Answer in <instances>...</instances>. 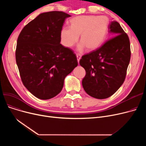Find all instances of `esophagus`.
I'll use <instances>...</instances> for the list:
<instances>
[{"instance_id": "1", "label": "esophagus", "mask_w": 146, "mask_h": 146, "mask_svg": "<svg viewBox=\"0 0 146 146\" xmlns=\"http://www.w3.org/2000/svg\"><path fill=\"white\" fill-rule=\"evenodd\" d=\"M76 57H77L78 63H79V61H80V60L81 58V55L80 54H76Z\"/></svg>"}]
</instances>
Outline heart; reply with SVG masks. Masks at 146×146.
Instances as JSON below:
<instances>
[{
	"label": "heart",
	"mask_w": 146,
	"mask_h": 146,
	"mask_svg": "<svg viewBox=\"0 0 146 146\" xmlns=\"http://www.w3.org/2000/svg\"><path fill=\"white\" fill-rule=\"evenodd\" d=\"M70 26L61 31V43L67 48H71L78 42L80 35L79 51L85 47L92 51L100 47L104 41L108 31L109 20L105 16L82 15L72 18Z\"/></svg>",
	"instance_id": "heart-1"
}]
</instances>
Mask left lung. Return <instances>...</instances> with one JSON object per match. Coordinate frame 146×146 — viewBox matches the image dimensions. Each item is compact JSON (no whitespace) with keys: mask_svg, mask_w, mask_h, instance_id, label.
Instances as JSON below:
<instances>
[{"mask_svg":"<svg viewBox=\"0 0 146 146\" xmlns=\"http://www.w3.org/2000/svg\"><path fill=\"white\" fill-rule=\"evenodd\" d=\"M112 37L100 48L82 57L80 64L86 70L82 86L90 96L106 99L124 83L131 57L129 38L118 22L108 26Z\"/></svg>","mask_w":146,"mask_h":146,"instance_id":"left-lung-1","label":"left lung"}]
</instances>
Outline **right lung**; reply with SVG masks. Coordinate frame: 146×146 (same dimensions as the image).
<instances>
[{
    "label": "right lung",
    "mask_w": 146,
    "mask_h": 146,
    "mask_svg": "<svg viewBox=\"0 0 146 146\" xmlns=\"http://www.w3.org/2000/svg\"><path fill=\"white\" fill-rule=\"evenodd\" d=\"M61 11L42 13L22 29L15 56L21 78L34 96L47 100L63 89L66 76L78 66L73 51L60 44L67 18Z\"/></svg>",
    "instance_id": "right-lung-1"
}]
</instances>
